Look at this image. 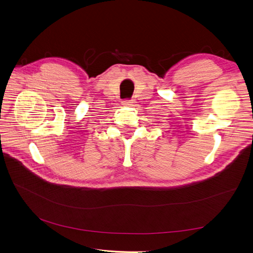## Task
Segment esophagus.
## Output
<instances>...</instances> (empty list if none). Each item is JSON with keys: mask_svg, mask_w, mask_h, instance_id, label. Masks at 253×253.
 Masks as SVG:
<instances>
[{"mask_svg": "<svg viewBox=\"0 0 253 253\" xmlns=\"http://www.w3.org/2000/svg\"><path fill=\"white\" fill-rule=\"evenodd\" d=\"M122 104L124 106H132L133 105V100H129V99H125L122 101Z\"/></svg>", "mask_w": 253, "mask_h": 253, "instance_id": "esophagus-1", "label": "esophagus"}]
</instances>
